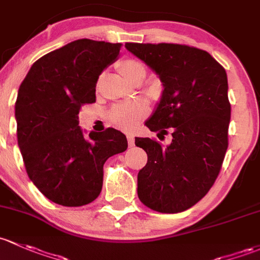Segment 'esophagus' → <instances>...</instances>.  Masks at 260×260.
Instances as JSON below:
<instances>
[{
    "label": "esophagus",
    "mask_w": 260,
    "mask_h": 260,
    "mask_svg": "<svg viewBox=\"0 0 260 260\" xmlns=\"http://www.w3.org/2000/svg\"><path fill=\"white\" fill-rule=\"evenodd\" d=\"M127 141H128V146H129V147L135 146V137H133V135L128 133V135H127Z\"/></svg>",
    "instance_id": "esophagus-1"
}]
</instances>
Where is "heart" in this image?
Returning <instances> with one entry per match:
<instances>
[{"instance_id": "b5f03b06", "label": "heart", "mask_w": 260, "mask_h": 260, "mask_svg": "<svg viewBox=\"0 0 260 260\" xmlns=\"http://www.w3.org/2000/svg\"><path fill=\"white\" fill-rule=\"evenodd\" d=\"M119 73L128 82L135 84L143 81L147 75V68L142 62L133 58H124L117 64ZM147 114V106L143 102H128L117 105L108 112V119L124 131L132 129Z\"/></svg>"}]
</instances>
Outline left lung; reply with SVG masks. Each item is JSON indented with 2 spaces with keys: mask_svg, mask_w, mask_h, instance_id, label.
<instances>
[{
  "mask_svg": "<svg viewBox=\"0 0 260 260\" xmlns=\"http://www.w3.org/2000/svg\"><path fill=\"white\" fill-rule=\"evenodd\" d=\"M159 76L163 93L147 127L167 135L163 147L136 138L148 160L138 173V198L155 212L179 213L198 203L214 184L228 148L231 103L223 66L208 52L177 43H125Z\"/></svg>",
  "mask_w": 260,
  "mask_h": 260,
  "instance_id": "8db88e82",
  "label": "left lung"
}]
</instances>
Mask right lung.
<instances>
[{
    "mask_svg": "<svg viewBox=\"0 0 260 260\" xmlns=\"http://www.w3.org/2000/svg\"><path fill=\"white\" fill-rule=\"evenodd\" d=\"M121 43L73 41L32 64L15 106L17 141L29 179L46 198L63 207L93 202L103 184V165L127 149V138L107 128L84 136L83 105L95 102V83L117 59Z\"/></svg>",
    "mask_w": 260,
    "mask_h": 260,
    "instance_id": "right-lung-1",
    "label": "right lung"
}]
</instances>
